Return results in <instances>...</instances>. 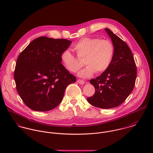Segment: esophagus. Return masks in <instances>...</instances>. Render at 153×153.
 Returning <instances> with one entry per match:
<instances>
[{"label":"esophagus","instance_id":"34e87169","mask_svg":"<svg viewBox=\"0 0 153 153\" xmlns=\"http://www.w3.org/2000/svg\"><path fill=\"white\" fill-rule=\"evenodd\" d=\"M77 82H78L79 84H82V85L85 84V81H84V80H82V79H78V80H77Z\"/></svg>","mask_w":153,"mask_h":153}]
</instances>
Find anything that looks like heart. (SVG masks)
<instances>
[{
  "mask_svg": "<svg viewBox=\"0 0 153 153\" xmlns=\"http://www.w3.org/2000/svg\"><path fill=\"white\" fill-rule=\"evenodd\" d=\"M73 49L78 58L69 51L65 50L61 55V59L66 69L75 73L82 65L80 59H84V64L87 66L79 73V76L82 78L89 77L95 72L101 74L107 71L115 53V48L111 41L98 38H82L74 44Z\"/></svg>",
  "mask_w": 153,
  "mask_h": 153,
  "instance_id": "b5f03b06",
  "label": "heart"
}]
</instances>
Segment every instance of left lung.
Returning <instances> with one entry per match:
<instances>
[{
	"mask_svg": "<svg viewBox=\"0 0 153 153\" xmlns=\"http://www.w3.org/2000/svg\"><path fill=\"white\" fill-rule=\"evenodd\" d=\"M115 48L112 61L107 71L89 82L95 92L87 101L92 105L109 109L123 104L132 91L137 77V68L130 48L124 41L105 28Z\"/></svg>",
	"mask_w": 153,
	"mask_h": 153,
	"instance_id": "obj_1",
	"label": "left lung"
}]
</instances>
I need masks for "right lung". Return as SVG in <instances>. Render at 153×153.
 Segmentation results:
<instances>
[{
  "label": "right lung",
  "instance_id": "add662e5",
  "mask_svg": "<svg viewBox=\"0 0 153 153\" xmlns=\"http://www.w3.org/2000/svg\"><path fill=\"white\" fill-rule=\"evenodd\" d=\"M65 39L41 36L18 56L14 78L25 104L36 111H48L62 101L65 88L76 77L61 64V55L71 44Z\"/></svg>",
  "mask_w": 153,
  "mask_h": 153
}]
</instances>
